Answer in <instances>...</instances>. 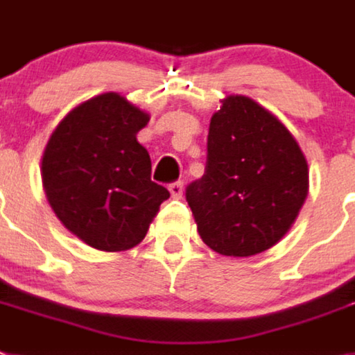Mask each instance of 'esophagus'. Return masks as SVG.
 Here are the masks:
<instances>
[{"label": "esophagus", "mask_w": 355, "mask_h": 355, "mask_svg": "<svg viewBox=\"0 0 355 355\" xmlns=\"http://www.w3.org/2000/svg\"><path fill=\"white\" fill-rule=\"evenodd\" d=\"M169 193H171V198H182L184 195V182H173L169 184Z\"/></svg>", "instance_id": "1"}]
</instances>
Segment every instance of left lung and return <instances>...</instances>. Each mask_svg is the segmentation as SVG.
<instances>
[{"label": "left lung", "mask_w": 355, "mask_h": 355, "mask_svg": "<svg viewBox=\"0 0 355 355\" xmlns=\"http://www.w3.org/2000/svg\"><path fill=\"white\" fill-rule=\"evenodd\" d=\"M309 193V168L275 114L229 94L212 114L205 175L186 191L202 241L227 257H252L282 239Z\"/></svg>", "instance_id": "8db88e82"}]
</instances>
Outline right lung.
<instances>
[{
  "instance_id": "right-lung-1",
  "label": "right lung",
  "mask_w": 355,
  "mask_h": 355,
  "mask_svg": "<svg viewBox=\"0 0 355 355\" xmlns=\"http://www.w3.org/2000/svg\"><path fill=\"white\" fill-rule=\"evenodd\" d=\"M150 114L119 92L82 101L57 125L42 153L41 177L58 221L91 248L126 252L146 236L166 187L137 141Z\"/></svg>"
}]
</instances>
